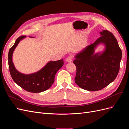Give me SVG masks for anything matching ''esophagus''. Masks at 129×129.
I'll use <instances>...</instances> for the list:
<instances>
[{
	"instance_id": "esophagus-1",
	"label": "esophagus",
	"mask_w": 129,
	"mask_h": 129,
	"mask_svg": "<svg viewBox=\"0 0 129 129\" xmlns=\"http://www.w3.org/2000/svg\"><path fill=\"white\" fill-rule=\"evenodd\" d=\"M72 60H73V56L72 55H70L66 58V61L68 62H71L72 61Z\"/></svg>"
}]
</instances>
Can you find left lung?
<instances>
[{
	"instance_id": "8db88e82",
	"label": "left lung",
	"mask_w": 129,
	"mask_h": 129,
	"mask_svg": "<svg viewBox=\"0 0 129 129\" xmlns=\"http://www.w3.org/2000/svg\"><path fill=\"white\" fill-rule=\"evenodd\" d=\"M100 37L75 56L76 67L75 82L80 88L88 91H98L107 87L117 76L122 58V50L115 36L107 30L100 32ZM105 50L94 53L99 44Z\"/></svg>"
}]
</instances>
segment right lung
I'll list each match as a JSON object with an SVG mask.
<instances>
[{"label": "right lung", "instance_id": "1", "mask_svg": "<svg viewBox=\"0 0 129 129\" xmlns=\"http://www.w3.org/2000/svg\"><path fill=\"white\" fill-rule=\"evenodd\" d=\"M25 38L26 36L19 37L9 50L8 60L11 77L15 83L26 91L36 93L46 91L53 84L56 73L63 65V60L49 61L40 71L34 73L24 74L18 72L14 66L12 55L19 42Z\"/></svg>", "mask_w": 129, "mask_h": 129}]
</instances>
